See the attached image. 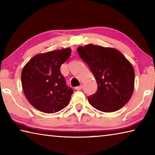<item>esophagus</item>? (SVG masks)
<instances>
[{
    "label": "esophagus",
    "instance_id": "34e87169",
    "mask_svg": "<svg viewBox=\"0 0 155 155\" xmlns=\"http://www.w3.org/2000/svg\"><path fill=\"white\" fill-rule=\"evenodd\" d=\"M82 88H83V86L82 85H79V86H78V87H75V89L77 90H81Z\"/></svg>",
    "mask_w": 155,
    "mask_h": 155
}]
</instances>
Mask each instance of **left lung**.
Segmentation results:
<instances>
[{
	"instance_id": "8db88e82",
	"label": "left lung",
	"mask_w": 155,
	"mask_h": 155,
	"mask_svg": "<svg viewBox=\"0 0 155 155\" xmlns=\"http://www.w3.org/2000/svg\"><path fill=\"white\" fill-rule=\"evenodd\" d=\"M78 55L90 67L98 89L87 97L91 106L101 111H117L127 104L134 90L133 65L117 49L88 44L78 46Z\"/></svg>"
}]
</instances>
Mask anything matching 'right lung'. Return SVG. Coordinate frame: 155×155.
<instances>
[{
  "label": "right lung",
  "instance_id": "add662e5",
  "mask_svg": "<svg viewBox=\"0 0 155 155\" xmlns=\"http://www.w3.org/2000/svg\"><path fill=\"white\" fill-rule=\"evenodd\" d=\"M71 54L66 48L36 54L23 68L21 81L28 101L39 111L54 114L70 103L72 89L65 84L60 67Z\"/></svg>",
  "mask_w": 155,
  "mask_h": 155
}]
</instances>
